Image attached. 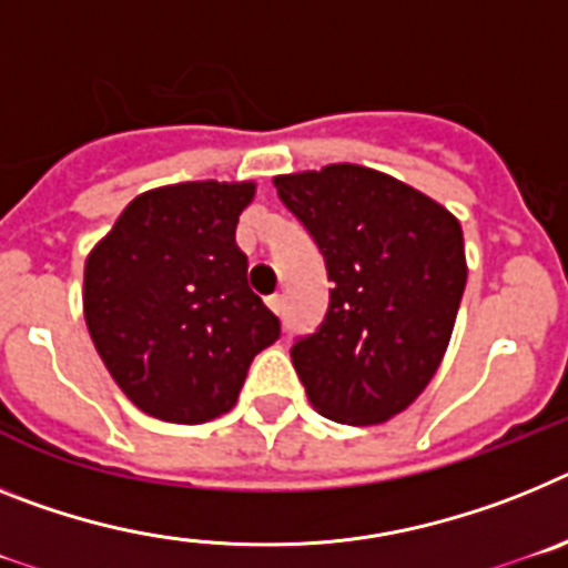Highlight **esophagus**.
I'll return each instance as SVG.
<instances>
[{"instance_id":"34e87169","label":"esophagus","mask_w":568,"mask_h":568,"mask_svg":"<svg viewBox=\"0 0 568 568\" xmlns=\"http://www.w3.org/2000/svg\"><path fill=\"white\" fill-rule=\"evenodd\" d=\"M268 308L277 314V317H283V314H285V297H283V294H274V297H268Z\"/></svg>"}]
</instances>
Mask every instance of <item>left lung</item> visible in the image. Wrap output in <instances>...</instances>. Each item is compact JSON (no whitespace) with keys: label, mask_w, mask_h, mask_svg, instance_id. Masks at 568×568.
I'll return each instance as SVG.
<instances>
[{"label":"left lung","mask_w":568,"mask_h":568,"mask_svg":"<svg viewBox=\"0 0 568 568\" xmlns=\"http://www.w3.org/2000/svg\"><path fill=\"white\" fill-rule=\"evenodd\" d=\"M334 283L320 328L291 345L308 403L348 426L392 420L440 368L463 288L457 216L374 168L337 162L274 176Z\"/></svg>","instance_id":"8db88e82"}]
</instances>
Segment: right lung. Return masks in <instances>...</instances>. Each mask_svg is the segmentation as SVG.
I'll use <instances>...</instances> for the list:
<instances>
[{
    "label": "right lung",
    "mask_w": 568,
    "mask_h": 568,
    "mask_svg": "<svg viewBox=\"0 0 568 568\" xmlns=\"http://www.w3.org/2000/svg\"><path fill=\"white\" fill-rule=\"evenodd\" d=\"M254 191L216 180L145 191L88 254V332L113 383L156 420L231 412L251 359L280 337L234 240Z\"/></svg>",
    "instance_id": "right-lung-1"
}]
</instances>
